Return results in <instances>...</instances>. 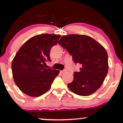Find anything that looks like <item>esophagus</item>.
Here are the masks:
<instances>
[{
  "mask_svg": "<svg viewBox=\"0 0 123 123\" xmlns=\"http://www.w3.org/2000/svg\"><path fill=\"white\" fill-rule=\"evenodd\" d=\"M67 72V70L66 69H64V70H61V71H60V73H65V72Z\"/></svg>",
  "mask_w": 123,
  "mask_h": 123,
  "instance_id": "obj_1",
  "label": "esophagus"
}]
</instances>
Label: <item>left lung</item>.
<instances>
[{"label":"left lung","mask_w":123,"mask_h":123,"mask_svg":"<svg viewBox=\"0 0 123 123\" xmlns=\"http://www.w3.org/2000/svg\"><path fill=\"white\" fill-rule=\"evenodd\" d=\"M72 55L75 63L81 64L80 72L68 84L69 90L80 96L91 95L101 87L109 69L108 55L104 46L91 37L71 34L63 36L58 42Z\"/></svg>","instance_id":"obj_1"}]
</instances>
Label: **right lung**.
<instances>
[{"mask_svg":"<svg viewBox=\"0 0 123 123\" xmlns=\"http://www.w3.org/2000/svg\"><path fill=\"white\" fill-rule=\"evenodd\" d=\"M61 36L38 35L28 40L16 53L12 62L15 83L19 90L31 97H38L51 87L60 71L45 68V62L51 61L50 51Z\"/></svg>","mask_w":123,"mask_h":123,"instance_id":"right-lung-1","label":"right lung"}]
</instances>
